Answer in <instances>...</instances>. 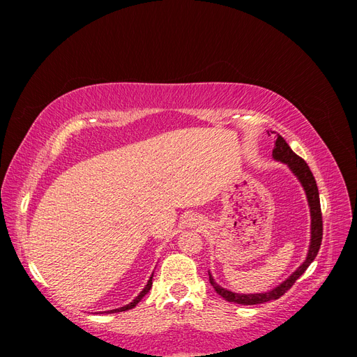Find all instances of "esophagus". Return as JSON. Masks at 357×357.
Segmentation results:
<instances>
[{"mask_svg":"<svg viewBox=\"0 0 357 357\" xmlns=\"http://www.w3.org/2000/svg\"><path fill=\"white\" fill-rule=\"evenodd\" d=\"M197 225H201V223H199V222H198V223H197ZM197 225H195V226H197ZM192 226H193V225H192Z\"/></svg>","mask_w":357,"mask_h":357,"instance_id":"1","label":"esophagus"}]
</instances>
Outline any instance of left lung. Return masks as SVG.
Segmentation results:
<instances>
[{
  "label": "left lung",
  "mask_w": 357,
  "mask_h": 357,
  "mask_svg": "<svg viewBox=\"0 0 357 357\" xmlns=\"http://www.w3.org/2000/svg\"><path fill=\"white\" fill-rule=\"evenodd\" d=\"M273 159L277 162H282V164H286L287 168L291 171V174L298 178L302 189H304V192H305L307 202L310 207V215H311V226H310L311 235H310V245H308L307 257H305V261L302 262L295 269V271L284 280V282L273 287L271 290L261 291V294H236V291L225 289L219 283H215V280L213 278L211 273L208 271L210 283L214 287V290L218 291L222 298H225L229 302H235V304H243V305L264 304V302L274 301V299H278L282 295H284L286 291L291 286H294L296 280L305 273V269L310 266V264L314 261L317 253H319L320 244H321L323 223H321L319 189H317V183L314 180V176H312V172L310 171L307 162L302 158H299L296 153H294V150L289 147V144L284 142V138L282 135H278L275 139V146L273 149Z\"/></svg>",
  "instance_id": "obj_1"
}]
</instances>
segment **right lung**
<instances>
[{
	"mask_svg": "<svg viewBox=\"0 0 357 357\" xmlns=\"http://www.w3.org/2000/svg\"><path fill=\"white\" fill-rule=\"evenodd\" d=\"M152 278H153V273H152V275H150V278H149V282H147V284L144 286V289L139 291V294L135 296V299H132V302H129V304H126V305H123V307H119V308H114V310H109V311H102V312H105V314H112V312H119V311H126V310H131V308H134L139 301H142L144 296H146V294L147 291L152 289V284H153V282H152Z\"/></svg>",
	"mask_w": 357,
	"mask_h": 357,
	"instance_id": "add662e5",
	"label": "right lung"
}]
</instances>
